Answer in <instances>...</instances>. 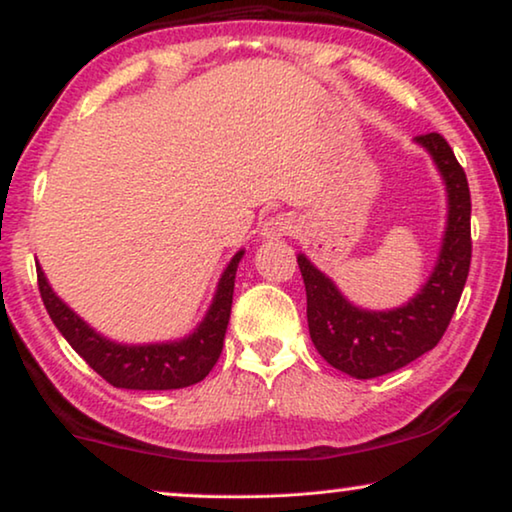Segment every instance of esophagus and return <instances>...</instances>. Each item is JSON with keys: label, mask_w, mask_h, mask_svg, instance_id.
<instances>
[{"label": "esophagus", "mask_w": 512, "mask_h": 512, "mask_svg": "<svg viewBox=\"0 0 512 512\" xmlns=\"http://www.w3.org/2000/svg\"><path fill=\"white\" fill-rule=\"evenodd\" d=\"M296 230V221L289 214H275L269 221H264L262 225V234L266 239H282V237H291Z\"/></svg>", "instance_id": "obj_1"}]
</instances>
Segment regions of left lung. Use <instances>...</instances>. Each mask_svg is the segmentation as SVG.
Instances as JSON below:
<instances>
[{
	"instance_id": "left-lung-1",
	"label": "left lung",
	"mask_w": 512,
	"mask_h": 512,
	"mask_svg": "<svg viewBox=\"0 0 512 512\" xmlns=\"http://www.w3.org/2000/svg\"><path fill=\"white\" fill-rule=\"evenodd\" d=\"M449 191V223L442 253L421 294L392 312L353 307L319 269L298 255L307 291V326L321 358L348 376L369 380L405 367L437 346L449 328L469 262H472V198L467 175L442 134H419Z\"/></svg>"
}]
</instances>
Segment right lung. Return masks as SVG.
Returning a JSON list of instances; mask_svg holds the SVG:
<instances>
[{"instance_id": "right-lung-1", "label": "right lung", "mask_w": 512, "mask_h": 512, "mask_svg": "<svg viewBox=\"0 0 512 512\" xmlns=\"http://www.w3.org/2000/svg\"><path fill=\"white\" fill-rule=\"evenodd\" d=\"M241 255L243 250L227 264L223 278L218 282L214 303L200 328L191 337L173 344L120 346L100 337L66 303H61L59 296L47 285L40 266H36L38 291L54 326L86 360L88 367L100 373L109 385L125 389H180L200 383L221 358L232 312L234 275H237Z\"/></svg>"}]
</instances>
